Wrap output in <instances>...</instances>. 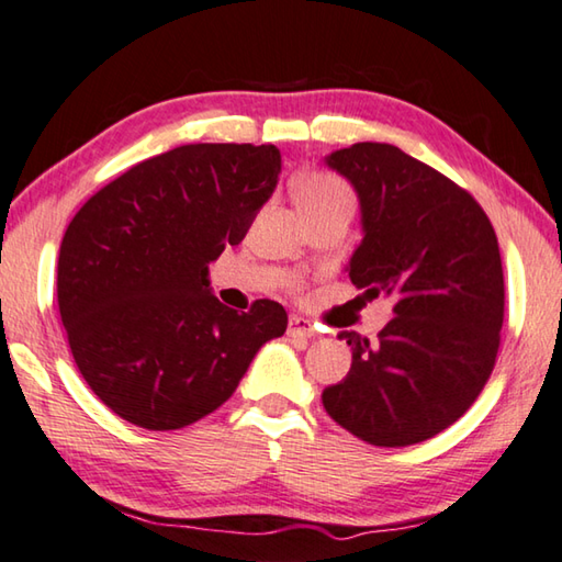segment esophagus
I'll use <instances>...</instances> for the list:
<instances>
[{
  "mask_svg": "<svg viewBox=\"0 0 562 562\" xmlns=\"http://www.w3.org/2000/svg\"><path fill=\"white\" fill-rule=\"evenodd\" d=\"M286 333L291 338H316V328H313V323L301 316H291Z\"/></svg>",
  "mask_w": 562,
  "mask_h": 562,
  "instance_id": "obj_1",
  "label": "esophagus"
}]
</instances>
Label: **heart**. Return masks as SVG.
<instances>
[{
    "instance_id": "b5f03b06",
    "label": "heart",
    "mask_w": 562,
    "mask_h": 562,
    "mask_svg": "<svg viewBox=\"0 0 562 562\" xmlns=\"http://www.w3.org/2000/svg\"><path fill=\"white\" fill-rule=\"evenodd\" d=\"M293 196L303 216L328 212V210H350L356 196L346 180L330 172H306L293 182Z\"/></svg>"
}]
</instances>
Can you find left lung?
I'll return each instance as SVG.
<instances>
[{
	"instance_id": "obj_1",
	"label": "left lung",
	"mask_w": 562,
	"mask_h": 562,
	"mask_svg": "<svg viewBox=\"0 0 562 562\" xmlns=\"http://www.w3.org/2000/svg\"><path fill=\"white\" fill-rule=\"evenodd\" d=\"M356 187L362 241L348 276L390 296L378 340L340 330L352 366L323 407L375 447H409L454 425L484 390L504 326V269L486 212L467 190L387 143L326 157Z\"/></svg>"
}]
</instances>
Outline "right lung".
I'll list each match as a JSON object with an SVG mask.
<instances>
[{"label":"right lung","mask_w":562,"mask_h":562,"mask_svg":"<svg viewBox=\"0 0 562 562\" xmlns=\"http://www.w3.org/2000/svg\"><path fill=\"white\" fill-rule=\"evenodd\" d=\"M279 172L276 145H182L76 212L58 251V311L83 380L117 417L153 431L192 425L286 333L281 303L236 313L210 289V263L244 239Z\"/></svg>","instance_id":"add662e5"}]
</instances>
